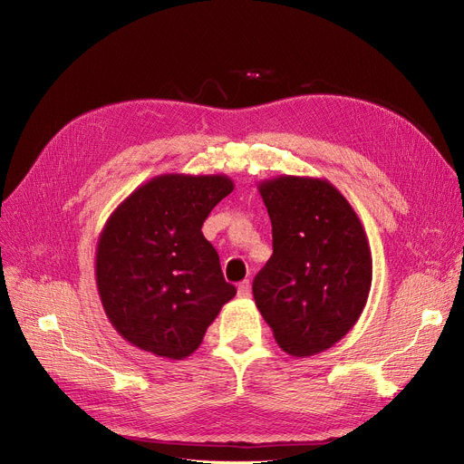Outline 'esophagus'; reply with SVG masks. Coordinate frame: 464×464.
Returning <instances> with one entry per match:
<instances>
[{
	"mask_svg": "<svg viewBox=\"0 0 464 464\" xmlns=\"http://www.w3.org/2000/svg\"><path fill=\"white\" fill-rule=\"evenodd\" d=\"M237 294H238V297H242V299H248V297L252 295V285H250V282H248V280L240 282L238 287H237Z\"/></svg>",
	"mask_w": 464,
	"mask_h": 464,
	"instance_id": "34e87169",
	"label": "esophagus"
}]
</instances>
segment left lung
Returning a JSON list of instances; mask_svg holds the SVG:
<instances>
[{
    "label": "left lung",
    "instance_id": "8db88e82",
    "mask_svg": "<svg viewBox=\"0 0 464 464\" xmlns=\"http://www.w3.org/2000/svg\"><path fill=\"white\" fill-rule=\"evenodd\" d=\"M257 189L273 224V256L254 278L256 304L285 353H320L348 334L367 304V233L325 179L280 175Z\"/></svg>",
    "mask_w": 464,
    "mask_h": 464
}]
</instances>
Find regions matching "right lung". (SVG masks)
<instances>
[{
	"instance_id": "add662e5",
	"label": "right lung",
	"mask_w": 464,
	"mask_h": 464,
	"mask_svg": "<svg viewBox=\"0 0 464 464\" xmlns=\"http://www.w3.org/2000/svg\"><path fill=\"white\" fill-rule=\"evenodd\" d=\"M233 188L226 175H160L107 219L95 248V284L109 322L130 344L184 359L235 297L201 231Z\"/></svg>"
}]
</instances>
